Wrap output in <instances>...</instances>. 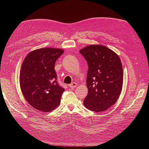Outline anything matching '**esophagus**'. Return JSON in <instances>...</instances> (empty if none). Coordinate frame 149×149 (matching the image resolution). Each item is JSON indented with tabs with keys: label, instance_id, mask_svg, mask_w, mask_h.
Segmentation results:
<instances>
[{
	"label": "esophagus",
	"instance_id": "esophagus-1",
	"mask_svg": "<svg viewBox=\"0 0 149 149\" xmlns=\"http://www.w3.org/2000/svg\"><path fill=\"white\" fill-rule=\"evenodd\" d=\"M77 86H78L77 83H71V84L69 85V87L72 88V89H74V88L77 87Z\"/></svg>",
	"mask_w": 149,
	"mask_h": 149
}]
</instances>
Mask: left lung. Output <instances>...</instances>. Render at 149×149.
<instances>
[{
    "label": "left lung",
    "instance_id": "left-lung-1",
    "mask_svg": "<svg viewBox=\"0 0 149 149\" xmlns=\"http://www.w3.org/2000/svg\"><path fill=\"white\" fill-rule=\"evenodd\" d=\"M79 52L88 65V93L84 106L92 111H104L118 101L123 88V69L120 58L112 49L101 45L87 46Z\"/></svg>",
    "mask_w": 149,
    "mask_h": 149
}]
</instances>
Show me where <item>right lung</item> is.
I'll return each instance as SVG.
<instances>
[{
    "instance_id": "add662e5",
    "label": "right lung",
    "mask_w": 149,
    "mask_h": 149,
    "mask_svg": "<svg viewBox=\"0 0 149 149\" xmlns=\"http://www.w3.org/2000/svg\"><path fill=\"white\" fill-rule=\"evenodd\" d=\"M64 50L42 48L26 56L20 71L22 94L35 109L44 112L54 110L60 104L65 89L58 84L55 64Z\"/></svg>"
}]
</instances>
